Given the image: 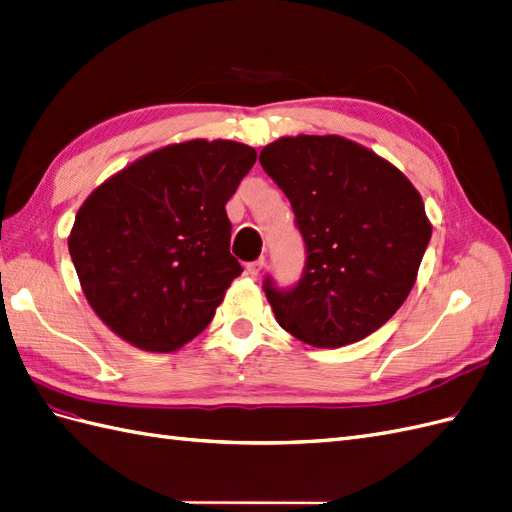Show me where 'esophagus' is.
Segmentation results:
<instances>
[{
    "instance_id": "1",
    "label": "esophagus",
    "mask_w": 512,
    "mask_h": 512,
    "mask_svg": "<svg viewBox=\"0 0 512 512\" xmlns=\"http://www.w3.org/2000/svg\"><path fill=\"white\" fill-rule=\"evenodd\" d=\"M263 267H265V260H263V258L252 260V263H247V265H245V269H247L249 276H258V273L263 271Z\"/></svg>"
}]
</instances>
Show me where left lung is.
Returning a JSON list of instances; mask_svg holds the SVG:
<instances>
[{
	"label": "left lung",
	"mask_w": 512,
	"mask_h": 512,
	"mask_svg": "<svg viewBox=\"0 0 512 512\" xmlns=\"http://www.w3.org/2000/svg\"><path fill=\"white\" fill-rule=\"evenodd\" d=\"M260 165L289 197L306 247L302 278L263 280L280 326L315 347L382 328L413 289L432 228L400 169L341 136H284Z\"/></svg>",
	"instance_id": "left-lung-1"
}]
</instances>
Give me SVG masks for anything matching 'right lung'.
<instances>
[{"instance_id": "right-lung-1", "label": "right lung", "mask_w": 512, "mask_h": 512, "mask_svg": "<svg viewBox=\"0 0 512 512\" xmlns=\"http://www.w3.org/2000/svg\"><path fill=\"white\" fill-rule=\"evenodd\" d=\"M256 162L234 141H186L119 171L82 204L69 254L91 308L145 352H173L215 317L241 263L228 199Z\"/></svg>"}]
</instances>
